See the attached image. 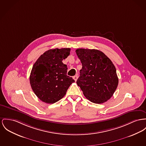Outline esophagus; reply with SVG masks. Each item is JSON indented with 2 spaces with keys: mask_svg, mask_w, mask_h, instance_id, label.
<instances>
[{
  "mask_svg": "<svg viewBox=\"0 0 146 146\" xmlns=\"http://www.w3.org/2000/svg\"><path fill=\"white\" fill-rule=\"evenodd\" d=\"M73 78L74 79V80L75 81H77V80H78V75H76V76H74V77H73Z\"/></svg>",
  "mask_w": 146,
  "mask_h": 146,
  "instance_id": "34e87169",
  "label": "esophagus"
}]
</instances>
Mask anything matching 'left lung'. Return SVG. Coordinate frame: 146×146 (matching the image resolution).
Masks as SVG:
<instances>
[{
  "label": "left lung",
  "instance_id": "8db88e82",
  "mask_svg": "<svg viewBox=\"0 0 146 146\" xmlns=\"http://www.w3.org/2000/svg\"><path fill=\"white\" fill-rule=\"evenodd\" d=\"M76 52L82 65L76 81L78 86L91 102H106L112 96L118 84L115 66L100 50L78 49Z\"/></svg>",
  "mask_w": 146,
  "mask_h": 146
}]
</instances>
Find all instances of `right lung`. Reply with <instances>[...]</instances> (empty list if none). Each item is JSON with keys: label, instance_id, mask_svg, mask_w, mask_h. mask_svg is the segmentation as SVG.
<instances>
[{"label": "right lung", "instance_id": "1", "mask_svg": "<svg viewBox=\"0 0 146 146\" xmlns=\"http://www.w3.org/2000/svg\"><path fill=\"white\" fill-rule=\"evenodd\" d=\"M70 48L50 49L34 64L30 75L33 91L40 100L54 104L61 100L75 80L67 75V65L62 62L70 55Z\"/></svg>", "mask_w": 146, "mask_h": 146}]
</instances>
